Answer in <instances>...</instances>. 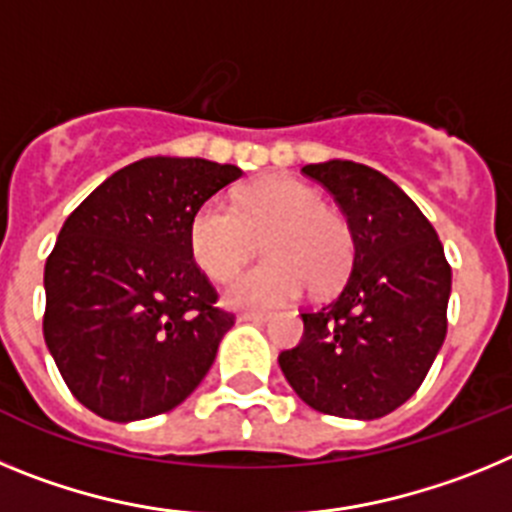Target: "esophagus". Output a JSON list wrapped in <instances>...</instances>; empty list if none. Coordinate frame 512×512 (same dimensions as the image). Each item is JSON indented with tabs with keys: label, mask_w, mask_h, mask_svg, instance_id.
I'll list each match as a JSON object with an SVG mask.
<instances>
[{
	"label": "esophagus",
	"mask_w": 512,
	"mask_h": 512,
	"mask_svg": "<svg viewBox=\"0 0 512 512\" xmlns=\"http://www.w3.org/2000/svg\"><path fill=\"white\" fill-rule=\"evenodd\" d=\"M269 318V312H241L238 315V320H243V323H266Z\"/></svg>",
	"instance_id": "esophagus-1"
}]
</instances>
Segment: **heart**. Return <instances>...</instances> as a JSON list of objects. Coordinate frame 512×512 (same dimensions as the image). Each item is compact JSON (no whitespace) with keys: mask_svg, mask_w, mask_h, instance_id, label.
Segmentation results:
<instances>
[{"mask_svg":"<svg viewBox=\"0 0 512 512\" xmlns=\"http://www.w3.org/2000/svg\"><path fill=\"white\" fill-rule=\"evenodd\" d=\"M269 259L248 269L225 289V302L241 310H269L297 300L307 289L330 295L354 264V235L323 194L289 176H261L248 184L235 210L210 200L194 212L189 246L207 277L225 282L256 248Z\"/></svg>","mask_w":512,"mask_h":512,"instance_id":"b5f03b06","label":"heart"}]
</instances>
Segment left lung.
I'll list each match as a JSON object with an SVG mask.
<instances>
[{
  "instance_id": "obj_1",
  "label": "left lung",
  "mask_w": 512,
  "mask_h": 512,
  "mask_svg": "<svg viewBox=\"0 0 512 512\" xmlns=\"http://www.w3.org/2000/svg\"><path fill=\"white\" fill-rule=\"evenodd\" d=\"M354 235V266L336 300L302 312L300 346L279 354L305 405L374 420L415 395L446 338L451 266L438 233L392 179L354 161L302 166Z\"/></svg>"
}]
</instances>
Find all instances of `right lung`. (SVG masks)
<instances>
[{
	"label": "right lung",
	"mask_w": 512,
	"mask_h": 512,
	"mask_svg": "<svg viewBox=\"0 0 512 512\" xmlns=\"http://www.w3.org/2000/svg\"><path fill=\"white\" fill-rule=\"evenodd\" d=\"M243 171L151 156L115 171L63 223L45 261V346L71 395L130 423L192 395L233 328L192 261L189 225Z\"/></svg>",
	"instance_id": "add662e5"
}]
</instances>
